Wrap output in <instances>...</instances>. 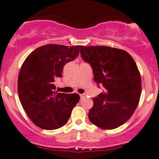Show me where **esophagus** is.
I'll return each mask as SVG.
<instances>
[{
  "label": "esophagus",
  "mask_w": 159,
  "mask_h": 159,
  "mask_svg": "<svg viewBox=\"0 0 159 159\" xmlns=\"http://www.w3.org/2000/svg\"><path fill=\"white\" fill-rule=\"evenodd\" d=\"M84 97H85V94H80V98H81V99H82L83 98H84Z\"/></svg>",
  "instance_id": "obj_1"
}]
</instances>
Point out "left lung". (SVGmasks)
I'll use <instances>...</instances> for the list:
<instances>
[{"mask_svg":"<svg viewBox=\"0 0 159 159\" xmlns=\"http://www.w3.org/2000/svg\"><path fill=\"white\" fill-rule=\"evenodd\" d=\"M81 57L91 65L94 80L105 88L93 98L90 121L102 129H115L133 115L142 93L141 75L131 55L108 46L80 48Z\"/></svg>","mask_w":159,"mask_h":159,"instance_id":"obj_1","label":"left lung"}]
</instances>
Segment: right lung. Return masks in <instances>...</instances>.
Wrapping results in <instances>:
<instances>
[{
    "label": "right lung",
    "mask_w": 159,
    "mask_h": 159,
    "mask_svg": "<svg viewBox=\"0 0 159 159\" xmlns=\"http://www.w3.org/2000/svg\"><path fill=\"white\" fill-rule=\"evenodd\" d=\"M79 45L46 44L32 51L24 61L17 80L22 107L30 119L43 129L53 130L68 122L79 102L78 94L57 93L54 81L63 68L79 54Z\"/></svg>",
    "instance_id": "obj_1"
}]
</instances>
